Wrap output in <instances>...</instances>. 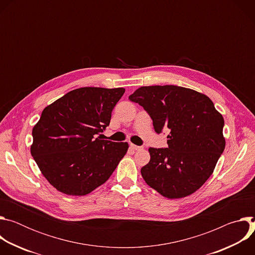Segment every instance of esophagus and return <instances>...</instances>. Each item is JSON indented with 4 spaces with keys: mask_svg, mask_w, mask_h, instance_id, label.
Masks as SVG:
<instances>
[{
    "mask_svg": "<svg viewBox=\"0 0 255 255\" xmlns=\"http://www.w3.org/2000/svg\"><path fill=\"white\" fill-rule=\"evenodd\" d=\"M130 147H131L132 149L136 150V151H139V150H142V149H143L142 146H137V145H135V144H130Z\"/></svg>",
    "mask_w": 255,
    "mask_h": 255,
    "instance_id": "esophagus-1",
    "label": "esophagus"
}]
</instances>
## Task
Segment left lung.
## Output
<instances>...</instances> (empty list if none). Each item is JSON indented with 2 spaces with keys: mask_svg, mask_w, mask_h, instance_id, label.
<instances>
[{
  "mask_svg": "<svg viewBox=\"0 0 255 255\" xmlns=\"http://www.w3.org/2000/svg\"><path fill=\"white\" fill-rule=\"evenodd\" d=\"M129 99L148 112L157 133L169 130L167 148L148 149L150 160L141 168L145 183L168 199L197 192L212 175L226 143L224 118L211 99L176 86L141 87Z\"/></svg>",
  "mask_w": 255,
  "mask_h": 255,
  "instance_id": "obj_1",
  "label": "left lung"
}]
</instances>
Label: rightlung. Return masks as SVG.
I'll list each match as a JSON object with an SVG mask.
<instances>
[{"label":"right lung","instance_id":"add662e5","mask_svg":"<svg viewBox=\"0 0 255 255\" xmlns=\"http://www.w3.org/2000/svg\"><path fill=\"white\" fill-rule=\"evenodd\" d=\"M125 89L81 88L44 108L32 130L30 151L58 192L85 196L102 186L126 154L127 142L96 138L111 120Z\"/></svg>","mask_w":255,"mask_h":255}]
</instances>
